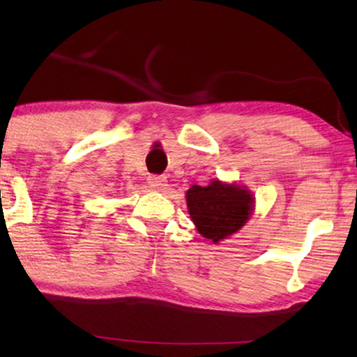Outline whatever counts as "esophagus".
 <instances>
[{
	"mask_svg": "<svg viewBox=\"0 0 357 357\" xmlns=\"http://www.w3.org/2000/svg\"><path fill=\"white\" fill-rule=\"evenodd\" d=\"M148 183L151 188L155 190V192H165L169 187L167 178L162 177V175H153V177L148 178Z\"/></svg>",
	"mask_w": 357,
	"mask_h": 357,
	"instance_id": "34e87169",
	"label": "esophagus"
}]
</instances>
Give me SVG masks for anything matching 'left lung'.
Returning a JSON list of instances; mask_svg holds the SVG:
<instances>
[{"instance_id": "8db88e82", "label": "left lung", "mask_w": 357, "mask_h": 357, "mask_svg": "<svg viewBox=\"0 0 357 357\" xmlns=\"http://www.w3.org/2000/svg\"><path fill=\"white\" fill-rule=\"evenodd\" d=\"M185 198L197 231L213 243L241 231L255 211V197L245 185L218 178H213L206 187L193 185Z\"/></svg>"}]
</instances>
